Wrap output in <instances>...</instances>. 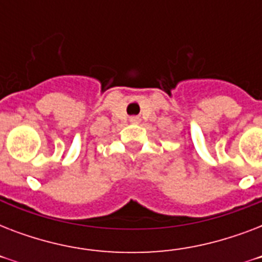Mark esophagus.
<instances>
[{"mask_svg": "<svg viewBox=\"0 0 262 262\" xmlns=\"http://www.w3.org/2000/svg\"><path fill=\"white\" fill-rule=\"evenodd\" d=\"M129 121H130L132 123H139L140 122V118H139V117H137V115H133V117H130V118H129Z\"/></svg>", "mask_w": 262, "mask_h": 262, "instance_id": "esophagus-1", "label": "esophagus"}]
</instances>
